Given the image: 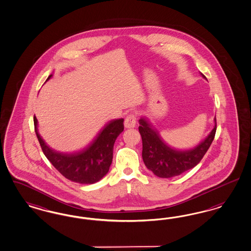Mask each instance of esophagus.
Returning a JSON list of instances; mask_svg holds the SVG:
<instances>
[{
    "label": "esophagus",
    "mask_w": 251,
    "mask_h": 251,
    "mask_svg": "<svg viewBox=\"0 0 251 251\" xmlns=\"http://www.w3.org/2000/svg\"><path fill=\"white\" fill-rule=\"evenodd\" d=\"M136 124H137V117H136V115L129 114L126 117V121H125V126L126 128H133V127L136 126Z\"/></svg>",
    "instance_id": "obj_1"
}]
</instances>
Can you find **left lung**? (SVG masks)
<instances>
[{
  "instance_id": "left-lung-1",
  "label": "left lung",
  "mask_w": 251,
  "mask_h": 251,
  "mask_svg": "<svg viewBox=\"0 0 251 251\" xmlns=\"http://www.w3.org/2000/svg\"><path fill=\"white\" fill-rule=\"evenodd\" d=\"M201 75L205 79L204 75ZM139 123L143 162L155 176L163 178L178 176L195 167L210 147L217 129L215 117L213 129L202 141L194 148L176 150L167 145L147 117H141Z\"/></svg>"
}]
</instances>
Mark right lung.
I'll use <instances>...</instances> for the list:
<instances>
[{
  "label": "right lung",
  "instance_id": "right-lung-1",
  "mask_svg": "<svg viewBox=\"0 0 251 251\" xmlns=\"http://www.w3.org/2000/svg\"><path fill=\"white\" fill-rule=\"evenodd\" d=\"M52 76H48L47 82ZM33 121L35 133L45 155L66 178L80 184H93L109 172L114 142L124 131L123 118L108 122L86 147L70 153L50 148L39 134L35 116Z\"/></svg>",
  "mask_w": 251,
  "mask_h": 251
}]
</instances>
